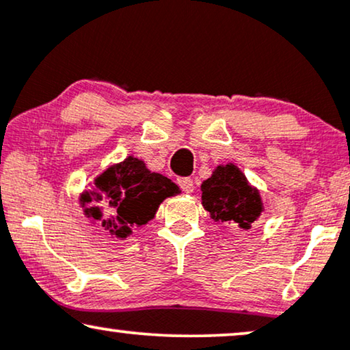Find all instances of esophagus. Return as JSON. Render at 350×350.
<instances>
[{
  "label": "esophagus",
  "mask_w": 350,
  "mask_h": 350,
  "mask_svg": "<svg viewBox=\"0 0 350 350\" xmlns=\"http://www.w3.org/2000/svg\"><path fill=\"white\" fill-rule=\"evenodd\" d=\"M178 185L186 194H191L194 191V181L191 178H178Z\"/></svg>",
  "instance_id": "esophagus-1"
}]
</instances>
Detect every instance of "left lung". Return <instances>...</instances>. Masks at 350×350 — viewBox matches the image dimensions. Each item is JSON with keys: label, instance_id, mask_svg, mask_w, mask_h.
<instances>
[{"label": "left lung", "instance_id": "left-lung-1", "mask_svg": "<svg viewBox=\"0 0 350 350\" xmlns=\"http://www.w3.org/2000/svg\"><path fill=\"white\" fill-rule=\"evenodd\" d=\"M200 191L204 208L215 221L250 229L265 210L260 191L248 183L242 170L234 164L218 165L212 176L202 181Z\"/></svg>", "mask_w": 350, "mask_h": 350}]
</instances>
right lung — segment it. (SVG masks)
I'll use <instances>...</instances> for the list:
<instances>
[{
	"mask_svg": "<svg viewBox=\"0 0 350 350\" xmlns=\"http://www.w3.org/2000/svg\"><path fill=\"white\" fill-rule=\"evenodd\" d=\"M178 193L174 181L151 172L138 157L127 156L103 170L94 188L81 193L79 202L85 217L122 241L151 221L159 205Z\"/></svg>",
	"mask_w": 350,
	"mask_h": 350,
	"instance_id": "right-lung-1",
	"label": "right lung"
}]
</instances>
